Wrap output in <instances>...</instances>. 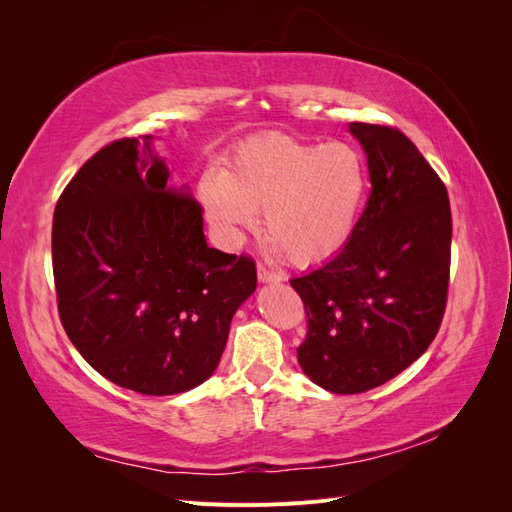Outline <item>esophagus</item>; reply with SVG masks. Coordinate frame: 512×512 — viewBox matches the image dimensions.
Wrapping results in <instances>:
<instances>
[{"instance_id":"1","label":"esophagus","mask_w":512,"mask_h":512,"mask_svg":"<svg viewBox=\"0 0 512 512\" xmlns=\"http://www.w3.org/2000/svg\"><path fill=\"white\" fill-rule=\"evenodd\" d=\"M258 280L262 282V284H277V282H282V275L277 273V271H271V269H267V267H258Z\"/></svg>"}]
</instances>
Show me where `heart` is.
I'll return each instance as SVG.
<instances>
[{
    "label": "heart",
    "instance_id": "heart-1",
    "mask_svg": "<svg viewBox=\"0 0 512 512\" xmlns=\"http://www.w3.org/2000/svg\"><path fill=\"white\" fill-rule=\"evenodd\" d=\"M369 194L363 153L348 143H303L284 134L252 138L226 170H209L198 198L220 235L237 243L265 211V232L297 267L344 250Z\"/></svg>",
    "mask_w": 512,
    "mask_h": 512
}]
</instances>
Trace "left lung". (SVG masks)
I'll return each mask as SVG.
<instances>
[{"mask_svg": "<svg viewBox=\"0 0 512 512\" xmlns=\"http://www.w3.org/2000/svg\"><path fill=\"white\" fill-rule=\"evenodd\" d=\"M371 192L352 239L290 280L307 314V378L337 395L389 382L438 335L451 275V203L436 170L391 126L350 123Z\"/></svg>", "mask_w": 512, "mask_h": 512, "instance_id": "obj_1", "label": "left lung"}]
</instances>
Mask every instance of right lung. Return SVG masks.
<instances>
[{"label": "right lung", "instance_id": "1", "mask_svg": "<svg viewBox=\"0 0 512 512\" xmlns=\"http://www.w3.org/2000/svg\"><path fill=\"white\" fill-rule=\"evenodd\" d=\"M53 275L74 348L143 395L203 384L256 290L254 260L207 245L203 207L168 183L149 134L102 147L61 192Z\"/></svg>", "mask_w": 512, "mask_h": 512}]
</instances>
